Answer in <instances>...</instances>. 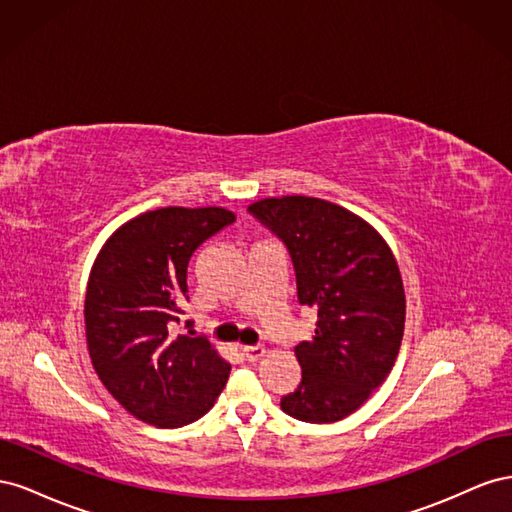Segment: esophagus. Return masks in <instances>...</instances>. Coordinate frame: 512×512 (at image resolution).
Returning <instances> with one entry per match:
<instances>
[{
	"label": "esophagus",
	"instance_id": "1",
	"mask_svg": "<svg viewBox=\"0 0 512 512\" xmlns=\"http://www.w3.org/2000/svg\"><path fill=\"white\" fill-rule=\"evenodd\" d=\"M243 356H245V361L254 363V361L260 359V356H265V348H262V346H245Z\"/></svg>",
	"mask_w": 512,
	"mask_h": 512
}]
</instances>
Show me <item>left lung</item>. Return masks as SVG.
Here are the masks:
<instances>
[{"instance_id":"1","label":"left lung","mask_w":512,"mask_h":512,"mask_svg":"<svg viewBox=\"0 0 512 512\" xmlns=\"http://www.w3.org/2000/svg\"><path fill=\"white\" fill-rule=\"evenodd\" d=\"M284 243L316 331L294 346L301 384L282 410L305 423L342 421L391 374L406 322L397 262L378 232L320 198H265L250 209Z\"/></svg>"}]
</instances>
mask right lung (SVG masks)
Returning a JSON list of instances; mask_svg holds the SVG:
<instances>
[{
    "mask_svg": "<svg viewBox=\"0 0 512 512\" xmlns=\"http://www.w3.org/2000/svg\"><path fill=\"white\" fill-rule=\"evenodd\" d=\"M232 222L220 207L156 209L123 224L96 258L85 297L89 356L108 393L138 421L190 425L224 389L230 365L207 337L173 331L190 301L194 252Z\"/></svg>",
    "mask_w": 512,
    "mask_h": 512,
    "instance_id": "obj_1",
    "label": "right lung"
}]
</instances>
